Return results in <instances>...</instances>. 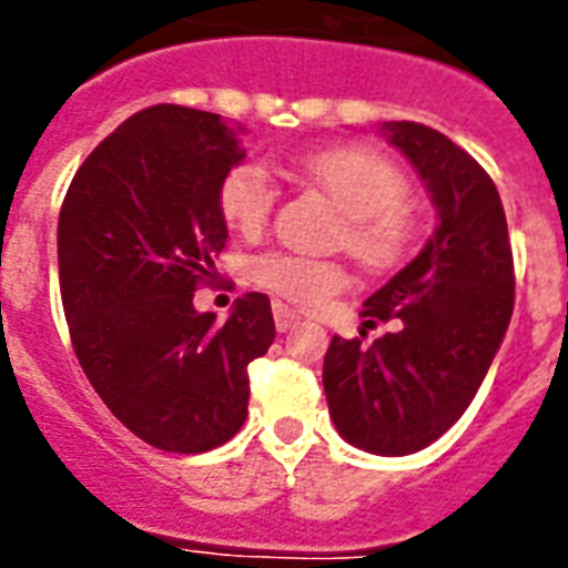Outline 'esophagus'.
<instances>
[{
	"label": "esophagus",
	"mask_w": 568,
	"mask_h": 568,
	"mask_svg": "<svg viewBox=\"0 0 568 568\" xmlns=\"http://www.w3.org/2000/svg\"><path fill=\"white\" fill-rule=\"evenodd\" d=\"M274 321L280 333H288V329H294L301 324V318H297L288 306H283V303H274Z\"/></svg>",
	"instance_id": "34e87169"
}]
</instances>
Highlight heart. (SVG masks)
<instances>
[{"label": "heart", "mask_w": 568, "mask_h": 568, "mask_svg": "<svg viewBox=\"0 0 568 568\" xmlns=\"http://www.w3.org/2000/svg\"><path fill=\"white\" fill-rule=\"evenodd\" d=\"M292 173L324 191L345 214V247L365 267H388L404 256L413 239V212L406 176L392 159L368 146L303 150L288 162ZM276 185L265 164L241 162L221 180L217 205L239 235H258L271 221ZM253 280L265 292L312 310L347 283L345 267L297 253H265L253 262Z\"/></svg>", "instance_id": "1"}]
</instances>
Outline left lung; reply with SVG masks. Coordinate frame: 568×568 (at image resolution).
<instances>
[{"label": "left lung", "instance_id": "1", "mask_svg": "<svg viewBox=\"0 0 568 568\" xmlns=\"http://www.w3.org/2000/svg\"><path fill=\"white\" fill-rule=\"evenodd\" d=\"M436 205L422 253L365 301V324L397 318L365 342L333 336L324 392L338 436L379 457L436 442L484 383L510 327L513 250L489 173L450 138L422 123H383Z\"/></svg>", "mask_w": 568, "mask_h": 568}]
</instances>
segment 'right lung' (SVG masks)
I'll return each instance as SVG.
<instances>
[{"label":"right lung","instance_id":"obj_1","mask_svg":"<svg viewBox=\"0 0 568 568\" xmlns=\"http://www.w3.org/2000/svg\"><path fill=\"white\" fill-rule=\"evenodd\" d=\"M221 114L153 105L75 171L58 214L61 301L79 365L114 418L171 454L230 442L247 418V365L274 342L265 294L226 324L194 310L230 232L217 205L244 159Z\"/></svg>","mask_w":568,"mask_h":568}]
</instances>
